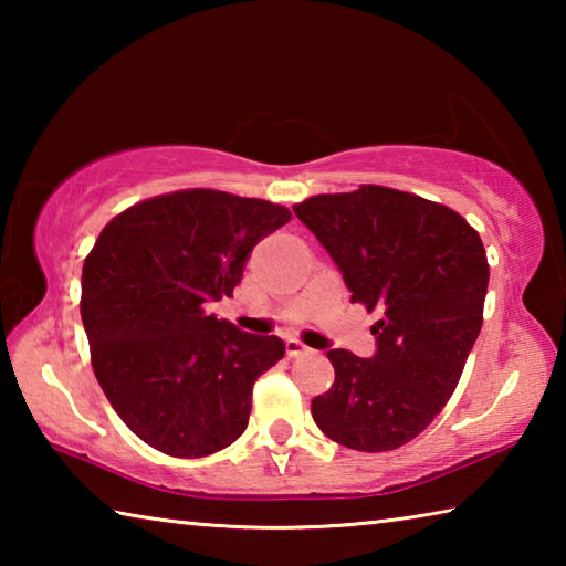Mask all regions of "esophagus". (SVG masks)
Returning a JSON list of instances; mask_svg holds the SVG:
<instances>
[{
  "mask_svg": "<svg viewBox=\"0 0 566 566\" xmlns=\"http://www.w3.org/2000/svg\"><path fill=\"white\" fill-rule=\"evenodd\" d=\"M284 347H286V357H300V354L310 352V347H304L300 339H286Z\"/></svg>",
  "mask_w": 566,
  "mask_h": 566,
  "instance_id": "34e87169",
  "label": "esophagus"
}]
</instances>
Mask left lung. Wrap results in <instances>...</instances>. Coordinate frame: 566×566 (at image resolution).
<instances>
[{
  "label": "left lung",
  "instance_id": "1",
  "mask_svg": "<svg viewBox=\"0 0 566 566\" xmlns=\"http://www.w3.org/2000/svg\"><path fill=\"white\" fill-rule=\"evenodd\" d=\"M294 214L337 262L352 302L381 312L375 357L327 352L334 385L312 417L332 442L391 452L432 424L462 377L490 284L482 237L454 209L379 185L310 197Z\"/></svg>",
  "mask_w": 566,
  "mask_h": 566
}]
</instances>
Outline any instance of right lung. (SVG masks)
<instances>
[{"label":"right lung","instance_id":"1","mask_svg":"<svg viewBox=\"0 0 566 566\" xmlns=\"http://www.w3.org/2000/svg\"><path fill=\"white\" fill-rule=\"evenodd\" d=\"M292 219L266 199L179 189L124 209L82 266L92 369L134 434L169 457L222 452L247 429L280 337L207 312L232 296L256 242Z\"/></svg>","mask_w":566,"mask_h":566}]
</instances>
